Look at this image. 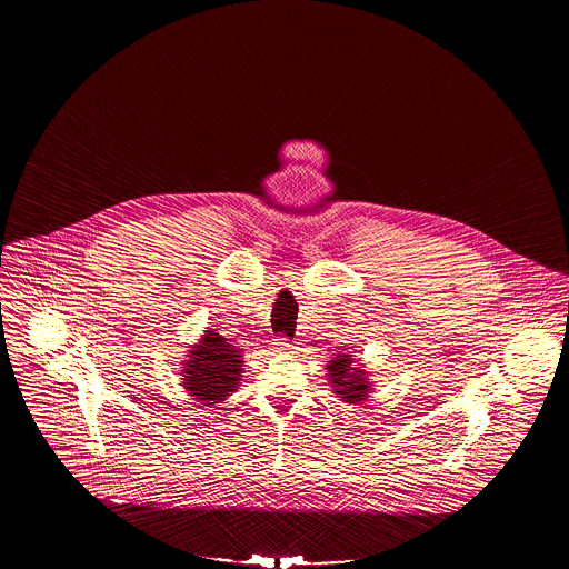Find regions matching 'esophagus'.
<instances>
[{
  "label": "esophagus",
  "mask_w": 569,
  "mask_h": 569,
  "mask_svg": "<svg viewBox=\"0 0 569 569\" xmlns=\"http://www.w3.org/2000/svg\"><path fill=\"white\" fill-rule=\"evenodd\" d=\"M273 347H276L278 353H296V351H298V347H296L291 340H287V338H278V340L273 342Z\"/></svg>",
  "instance_id": "esophagus-1"
}]
</instances>
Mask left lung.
I'll use <instances>...</instances> for the list:
<instances>
[{
	"mask_svg": "<svg viewBox=\"0 0 569 569\" xmlns=\"http://www.w3.org/2000/svg\"><path fill=\"white\" fill-rule=\"evenodd\" d=\"M326 370H328L326 377L331 391L342 402L361 405L363 400H368L370 391L375 389L370 372L366 370L361 359H356L351 353H336L333 359H329Z\"/></svg>",
	"mask_w": 569,
	"mask_h": 569,
	"instance_id": "left-lung-1",
	"label": "left lung"
}]
</instances>
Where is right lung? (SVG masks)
I'll return each mask as SVG.
<instances>
[{
	"instance_id": "right-lung-1",
	"label": "right lung",
	"mask_w": 569,
	"mask_h": 569,
	"mask_svg": "<svg viewBox=\"0 0 569 569\" xmlns=\"http://www.w3.org/2000/svg\"><path fill=\"white\" fill-rule=\"evenodd\" d=\"M241 372L243 351L216 329L206 328L199 342L190 345L183 359L181 386L192 400L206 407H220L236 389H240Z\"/></svg>"
}]
</instances>
